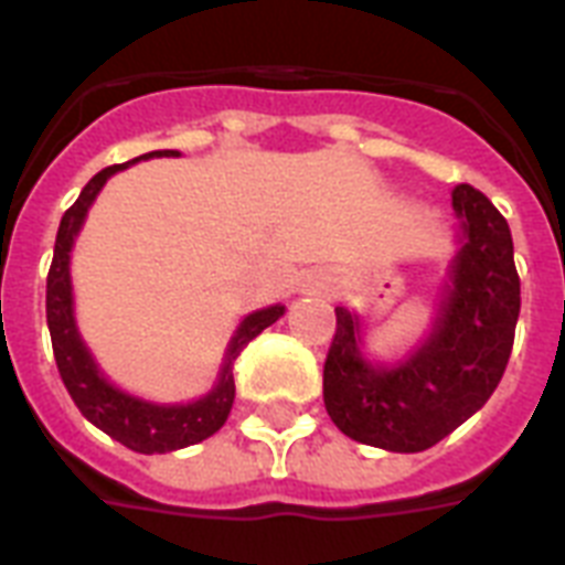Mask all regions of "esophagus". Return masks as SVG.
I'll use <instances>...</instances> for the list:
<instances>
[{"instance_id": "obj_1", "label": "esophagus", "mask_w": 565, "mask_h": 565, "mask_svg": "<svg viewBox=\"0 0 565 565\" xmlns=\"http://www.w3.org/2000/svg\"><path fill=\"white\" fill-rule=\"evenodd\" d=\"M305 290H308V292H322V290H326V284L319 281V278H308V284H305Z\"/></svg>"}]
</instances>
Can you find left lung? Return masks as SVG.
I'll use <instances>...</instances> for the list:
<instances>
[{
  "label": "left lung",
  "instance_id": "8db88e82",
  "mask_svg": "<svg viewBox=\"0 0 565 565\" xmlns=\"http://www.w3.org/2000/svg\"><path fill=\"white\" fill-rule=\"evenodd\" d=\"M451 202L466 243L437 328L411 361L375 370L358 349V319L337 308L322 370L326 411L345 437L366 446L407 455L437 446L481 411L508 370L522 308L510 225L472 184H457Z\"/></svg>",
  "mask_w": 565,
  "mask_h": 565
}]
</instances>
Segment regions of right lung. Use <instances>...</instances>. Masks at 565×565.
Returning <instances> with one entry per match:
<instances>
[{
  "instance_id": "add662e5",
  "label": "right lung",
  "mask_w": 565,
  "mask_h": 565,
  "mask_svg": "<svg viewBox=\"0 0 565 565\" xmlns=\"http://www.w3.org/2000/svg\"><path fill=\"white\" fill-rule=\"evenodd\" d=\"M152 154L179 152L163 149V152H149L143 158H152ZM128 163H114V167H105L102 172H96L84 184L82 195L75 199L73 207L64 213L55 237V257H52V266H49L46 275V322L49 334H52V352H55L57 372H61L66 393L73 395L75 407L96 428H102L108 437H114L117 443L131 448V451L163 455V451H175V448L202 443V439H207L225 425L231 404H234V361L264 328H269L275 319L281 317L284 308L275 305V308L257 310V313L243 319V326L237 328V334H234L228 345V354H225L220 384L213 386L211 393L199 398V402L161 407V404H146L140 398H131V395L119 393L117 386H110L99 375L96 363H93L84 343L78 340V331H75L73 290H70V248H73L75 234L82 228L87 207L93 204L102 184L117 170H126Z\"/></svg>"
}]
</instances>
